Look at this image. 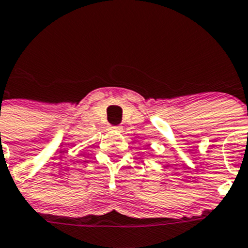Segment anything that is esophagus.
<instances>
[{
	"instance_id": "obj_1",
	"label": "esophagus",
	"mask_w": 248,
	"mask_h": 248,
	"mask_svg": "<svg viewBox=\"0 0 248 248\" xmlns=\"http://www.w3.org/2000/svg\"><path fill=\"white\" fill-rule=\"evenodd\" d=\"M111 129H112V131H117V132H121V127L120 126H111Z\"/></svg>"
}]
</instances>
